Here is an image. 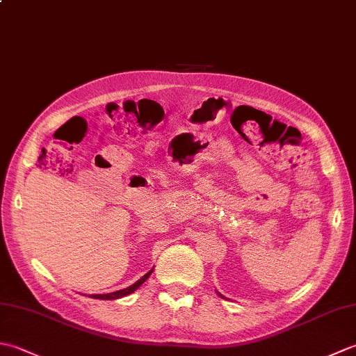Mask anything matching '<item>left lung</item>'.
Instances as JSON below:
<instances>
[{"label": "left lung", "mask_w": 356, "mask_h": 356, "mask_svg": "<svg viewBox=\"0 0 356 356\" xmlns=\"http://www.w3.org/2000/svg\"><path fill=\"white\" fill-rule=\"evenodd\" d=\"M220 297H222V295H220Z\"/></svg>", "instance_id": "left-lung-1"}]
</instances>
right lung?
<instances>
[{
	"mask_svg": "<svg viewBox=\"0 0 356 356\" xmlns=\"http://www.w3.org/2000/svg\"><path fill=\"white\" fill-rule=\"evenodd\" d=\"M151 274H153V269H151L149 272H147V274L143 275V277H140L134 284L125 287V289H120V291H116V292H110V293H96V295H90V297L97 298V300H118V298H122V297H125V295H130V293H133L136 289H139V287L142 286V283L145 282V280H147Z\"/></svg>",
	"mask_w": 356,
	"mask_h": 356,
	"instance_id": "right-lung-1",
	"label": "right lung"
}]
</instances>
